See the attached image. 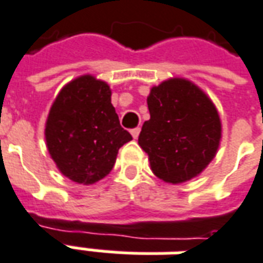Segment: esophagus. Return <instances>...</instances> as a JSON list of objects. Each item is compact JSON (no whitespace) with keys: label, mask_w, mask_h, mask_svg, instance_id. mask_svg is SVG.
Returning <instances> with one entry per match:
<instances>
[{"label":"esophagus","mask_w":263,"mask_h":263,"mask_svg":"<svg viewBox=\"0 0 263 263\" xmlns=\"http://www.w3.org/2000/svg\"><path fill=\"white\" fill-rule=\"evenodd\" d=\"M139 132H141V128H134V129H131V135L134 137V139H137L139 137Z\"/></svg>","instance_id":"esophagus-1"}]
</instances>
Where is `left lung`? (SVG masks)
<instances>
[{
    "mask_svg": "<svg viewBox=\"0 0 263 263\" xmlns=\"http://www.w3.org/2000/svg\"><path fill=\"white\" fill-rule=\"evenodd\" d=\"M151 120L138 138L156 176L167 183L187 182L207 167L221 138L214 104L192 81L171 79L151 90Z\"/></svg>",
    "mask_w": 263,
    "mask_h": 263,
    "instance_id": "8db88e82",
    "label": "left lung"
}]
</instances>
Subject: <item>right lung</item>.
Here are the masks:
<instances>
[{
  "mask_svg": "<svg viewBox=\"0 0 263 263\" xmlns=\"http://www.w3.org/2000/svg\"><path fill=\"white\" fill-rule=\"evenodd\" d=\"M45 137L59 171L92 184L114 167L118 149L132 139L120 124L107 83L81 76L62 88L49 111Z\"/></svg>",
  "mask_w": 263,
  "mask_h": 263,
  "instance_id": "add662e5",
  "label": "right lung"
}]
</instances>
